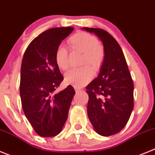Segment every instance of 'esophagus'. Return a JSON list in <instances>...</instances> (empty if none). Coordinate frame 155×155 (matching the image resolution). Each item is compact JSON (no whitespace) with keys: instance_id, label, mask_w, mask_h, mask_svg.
Here are the masks:
<instances>
[{"instance_id":"34e87169","label":"esophagus","mask_w":155,"mask_h":155,"mask_svg":"<svg viewBox=\"0 0 155 155\" xmlns=\"http://www.w3.org/2000/svg\"><path fill=\"white\" fill-rule=\"evenodd\" d=\"M74 89H75V90H76V93H79V92L82 91V90H81L80 88L76 87V86H74Z\"/></svg>"}]
</instances>
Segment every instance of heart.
Segmentation results:
<instances>
[{"instance_id": "1", "label": "heart", "mask_w": 155, "mask_h": 155, "mask_svg": "<svg viewBox=\"0 0 155 155\" xmlns=\"http://www.w3.org/2000/svg\"><path fill=\"white\" fill-rule=\"evenodd\" d=\"M70 49L83 53L81 64H88L94 70H98L104 64L105 51L95 36L86 32H78L71 36L68 40ZM55 60L58 67L62 70H67L69 65V51L62 45L56 48ZM93 76V72L88 66L68 72L65 76V83L76 87H82L89 83Z\"/></svg>"}]
</instances>
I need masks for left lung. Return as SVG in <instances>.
I'll use <instances>...</instances> for the list:
<instances>
[{
    "label": "left lung",
    "instance_id": "left-lung-1",
    "mask_svg": "<svg viewBox=\"0 0 155 155\" xmlns=\"http://www.w3.org/2000/svg\"><path fill=\"white\" fill-rule=\"evenodd\" d=\"M104 44L105 59L98 77L86 87L87 114L95 130L102 136L117 134L129 120L134 108V83L120 45L107 31L83 28Z\"/></svg>",
    "mask_w": 155,
    "mask_h": 155
}]
</instances>
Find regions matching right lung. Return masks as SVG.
Returning a JSON list of instances; mask_svg holds the SVG:
<instances>
[{"label":"right lung","instance_id":"add662e5","mask_svg":"<svg viewBox=\"0 0 155 155\" xmlns=\"http://www.w3.org/2000/svg\"><path fill=\"white\" fill-rule=\"evenodd\" d=\"M73 29L45 31L31 41L24 54L20 80L22 108L35 131L43 137L60 133L75 95L70 85L55 92L64 79L55 62V50Z\"/></svg>","mask_w":155,"mask_h":155}]
</instances>
